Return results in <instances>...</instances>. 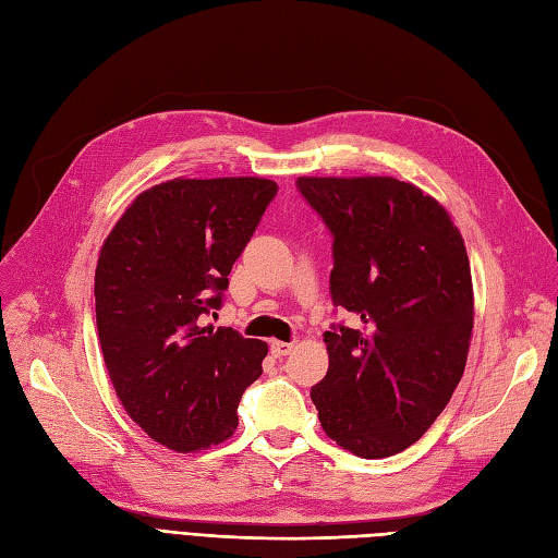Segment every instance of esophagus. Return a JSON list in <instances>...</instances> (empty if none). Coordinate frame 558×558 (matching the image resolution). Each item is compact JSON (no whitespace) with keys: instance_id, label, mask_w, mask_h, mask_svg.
Listing matches in <instances>:
<instances>
[{"instance_id":"34e87169","label":"esophagus","mask_w":558,"mask_h":558,"mask_svg":"<svg viewBox=\"0 0 558 558\" xmlns=\"http://www.w3.org/2000/svg\"><path fill=\"white\" fill-rule=\"evenodd\" d=\"M269 350H272V354L275 356H286V354H291V350H293V342H283V340H275L272 344H269Z\"/></svg>"}]
</instances>
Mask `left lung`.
<instances>
[{
  "label": "left lung",
  "instance_id": "obj_1",
  "mask_svg": "<svg viewBox=\"0 0 558 558\" xmlns=\"http://www.w3.org/2000/svg\"><path fill=\"white\" fill-rule=\"evenodd\" d=\"M333 236L330 300L354 328L324 333L312 387L324 432L359 458L415 444L462 378L474 328L464 242L439 202L397 178H298Z\"/></svg>",
  "mask_w": 558,
  "mask_h": 558
}]
</instances>
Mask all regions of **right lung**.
I'll return each mask as SVG.
<instances>
[{"label":"right lung","instance_id":"1","mask_svg":"<svg viewBox=\"0 0 558 558\" xmlns=\"http://www.w3.org/2000/svg\"><path fill=\"white\" fill-rule=\"evenodd\" d=\"M277 190L265 178L169 180L143 192L102 244L105 366L133 423L180 453L232 436L239 399L263 373V340L206 322Z\"/></svg>","mask_w":558,"mask_h":558}]
</instances>
